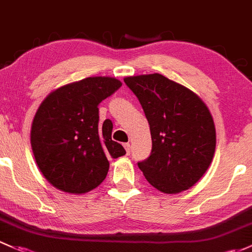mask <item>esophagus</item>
<instances>
[{
  "label": "esophagus",
  "instance_id": "34e87169",
  "mask_svg": "<svg viewBox=\"0 0 252 252\" xmlns=\"http://www.w3.org/2000/svg\"><path fill=\"white\" fill-rule=\"evenodd\" d=\"M124 147H125L127 155H129V153H131V144H129V143H125V144H124Z\"/></svg>",
  "mask_w": 252,
  "mask_h": 252
}]
</instances>
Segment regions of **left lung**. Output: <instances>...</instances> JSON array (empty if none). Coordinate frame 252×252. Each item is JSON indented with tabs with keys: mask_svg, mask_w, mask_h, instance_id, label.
Wrapping results in <instances>:
<instances>
[{
	"mask_svg": "<svg viewBox=\"0 0 252 252\" xmlns=\"http://www.w3.org/2000/svg\"><path fill=\"white\" fill-rule=\"evenodd\" d=\"M150 126L152 152L138 167L158 190L176 194L198 182L212 161L216 129L210 110L190 90L160 74L126 77Z\"/></svg>",
	"mask_w": 252,
	"mask_h": 252,
	"instance_id": "obj_1",
	"label": "left lung"
}]
</instances>
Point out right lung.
Here are the masks:
<instances>
[{"label":"right lung","mask_w":252,"mask_h":252,"mask_svg":"<svg viewBox=\"0 0 252 252\" xmlns=\"http://www.w3.org/2000/svg\"><path fill=\"white\" fill-rule=\"evenodd\" d=\"M114 77H86L53 91L41 103L31 126L36 164L52 186L82 194L107 177L109 159L126 154L111 139L113 123L99 126L98 105L121 87Z\"/></svg>","instance_id":"obj_1"}]
</instances>
